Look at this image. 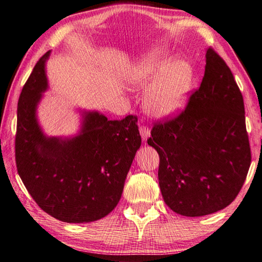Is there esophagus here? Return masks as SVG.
<instances>
[{"mask_svg": "<svg viewBox=\"0 0 262 262\" xmlns=\"http://www.w3.org/2000/svg\"><path fill=\"white\" fill-rule=\"evenodd\" d=\"M139 131H140V135H141V138H143V140H147V138L149 137V134H150L149 128L145 125H141L139 127Z\"/></svg>", "mask_w": 262, "mask_h": 262, "instance_id": "esophagus-1", "label": "esophagus"}]
</instances>
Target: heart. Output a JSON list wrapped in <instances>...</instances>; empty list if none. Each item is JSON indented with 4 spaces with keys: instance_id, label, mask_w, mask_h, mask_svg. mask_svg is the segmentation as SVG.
<instances>
[{
    "instance_id": "b5f03b06",
    "label": "heart",
    "mask_w": 262,
    "mask_h": 262,
    "mask_svg": "<svg viewBox=\"0 0 262 262\" xmlns=\"http://www.w3.org/2000/svg\"><path fill=\"white\" fill-rule=\"evenodd\" d=\"M130 78L143 90L154 85L146 96L145 107L154 116L167 117L185 105L193 71L186 62H170L163 50L155 49L131 69Z\"/></svg>"
}]
</instances>
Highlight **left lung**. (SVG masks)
Masks as SVG:
<instances>
[{
	"instance_id": "left-lung-1",
	"label": "left lung",
	"mask_w": 262,
	"mask_h": 262,
	"mask_svg": "<svg viewBox=\"0 0 262 262\" xmlns=\"http://www.w3.org/2000/svg\"><path fill=\"white\" fill-rule=\"evenodd\" d=\"M147 144L159 153L160 189L175 213L204 216L236 199L251 166L244 100L212 47L200 87L184 110L154 123Z\"/></svg>"
}]
</instances>
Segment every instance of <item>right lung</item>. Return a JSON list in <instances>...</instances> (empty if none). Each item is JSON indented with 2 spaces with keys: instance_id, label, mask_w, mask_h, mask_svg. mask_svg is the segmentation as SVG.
I'll list each match as a JSON object with an SVG mask.
<instances>
[{
  "instance_id": "obj_1",
  "label": "right lung",
  "mask_w": 262,
  "mask_h": 262,
  "mask_svg": "<svg viewBox=\"0 0 262 262\" xmlns=\"http://www.w3.org/2000/svg\"><path fill=\"white\" fill-rule=\"evenodd\" d=\"M46 53L23 87L17 107V171L32 198L50 216L68 223L100 220L116 207L124 182L141 145L136 115L109 121L85 113L72 139L46 137L35 109L47 90Z\"/></svg>"
}]
</instances>
